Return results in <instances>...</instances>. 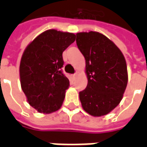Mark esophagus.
Wrapping results in <instances>:
<instances>
[{
	"instance_id": "1",
	"label": "esophagus",
	"mask_w": 147,
	"mask_h": 147,
	"mask_svg": "<svg viewBox=\"0 0 147 147\" xmlns=\"http://www.w3.org/2000/svg\"><path fill=\"white\" fill-rule=\"evenodd\" d=\"M77 76H78V73H77V72H76V73L73 74V75L71 76V77H72L74 80H75V79H76V77H77Z\"/></svg>"
}]
</instances>
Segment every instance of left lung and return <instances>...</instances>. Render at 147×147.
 I'll return each mask as SVG.
<instances>
[{
	"label": "left lung",
	"instance_id": "8db88e82",
	"mask_svg": "<svg viewBox=\"0 0 147 147\" xmlns=\"http://www.w3.org/2000/svg\"><path fill=\"white\" fill-rule=\"evenodd\" d=\"M78 48L86 60L88 80L80 92L83 109L94 117H102L119 105L127 84L125 58L120 49L96 31L76 34Z\"/></svg>",
	"mask_w": 147,
	"mask_h": 147
}]
</instances>
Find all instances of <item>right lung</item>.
<instances>
[{"label": "right lung", "mask_w": 147, "mask_h": 147, "mask_svg": "<svg viewBox=\"0 0 147 147\" xmlns=\"http://www.w3.org/2000/svg\"><path fill=\"white\" fill-rule=\"evenodd\" d=\"M75 40L72 33L47 30L24 50L20 65L21 88L38 113H52L63 104L69 80L61 71L62 53Z\"/></svg>", "instance_id": "add662e5"}]
</instances>
